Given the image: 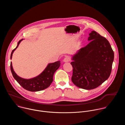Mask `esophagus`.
<instances>
[{
  "instance_id": "obj_1",
  "label": "esophagus",
  "mask_w": 125,
  "mask_h": 125,
  "mask_svg": "<svg viewBox=\"0 0 125 125\" xmlns=\"http://www.w3.org/2000/svg\"><path fill=\"white\" fill-rule=\"evenodd\" d=\"M70 61V58H69V57H68V56L65 57L64 58V60H63V61H64V62H69Z\"/></svg>"
}]
</instances>
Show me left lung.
Segmentation results:
<instances>
[{"label":"left lung","mask_w":125,"mask_h":125,"mask_svg":"<svg viewBox=\"0 0 125 125\" xmlns=\"http://www.w3.org/2000/svg\"><path fill=\"white\" fill-rule=\"evenodd\" d=\"M87 45L73 56L72 81L78 87L90 90L101 84L109 77L114 54L106 38L92 31Z\"/></svg>","instance_id":"8db88e82"}]
</instances>
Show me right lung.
<instances>
[{"instance_id": "add662e5", "label": "right lung", "mask_w": 125, "mask_h": 125, "mask_svg": "<svg viewBox=\"0 0 125 125\" xmlns=\"http://www.w3.org/2000/svg\"><path fill=\"white\" fill-rule=\"evenodd\" d=\"M23 39L18 42L17 47L12 50L10 58L11 59L12 54L16 49L18 47L20 43ZM60 61L49 63L45 70L38 76L30 79H25L18 76L14 71L12 63H10V69L14 78L25 90L30 92H38L44 90L47 88L53 82V77L55 71L59 68Z\"/></svg>"}]
</instances>
